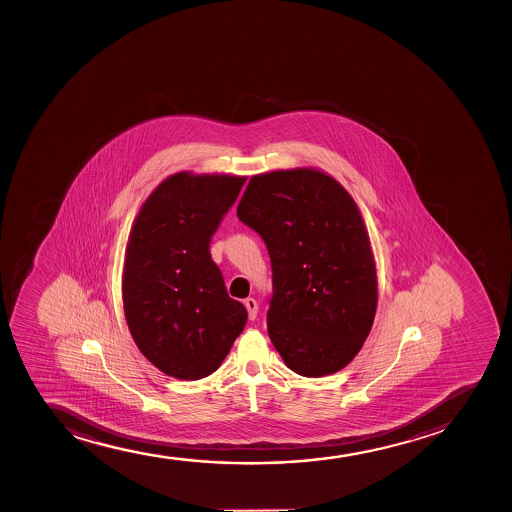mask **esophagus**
Instances as JSON below:
<instances>
[{"label":"esophagus","mask_w":512,"mask_h":512,"mask_svg":"<svg viewBox=\"0 0 512 512\" xmlns=\"http://www.w3.org/2000/svg\"><path fill=\"white\" fill-rule=\"evenodd\" d=\"M244 306H246L249 319H251V321L256 319V316H258V302H256L253 297H249V299L244 300Z\"/></svg>","instance_id":"34e87169"}]
</instances>
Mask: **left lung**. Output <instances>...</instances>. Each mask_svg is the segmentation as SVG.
I'll return each instance as SVG.
<instances>
[{
	"label": "left lung",
	"mask_w": 512,
	"mask_h": 512,
	"mask_svg": "<svg viewBox=\"0 0 512 512\" xmlns=\"http://www.w3.org/2000/svg\"><path fill=\"white\" fill-rule=\"evenodd\" d=\"M237 217L265 241L268 335L290 371L321 377L359 353L374 323L376 265L352 196L314 169L251 177Z\"/></svg>",
	"instance_id": "8db88e82"
}]
</instances>
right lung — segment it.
<instances>
[{"label": "right lung", "mask_w": 512, "mask_h": 512, "mask_svg": "<svg viewBox=\"0 0 512 512\" xmlns=\"http://www.w3.org/2000/svg\"><path fill=\"white\" fill-rule=\"evenodd\" d=\"M244 177H167L141 206L124 261V314L136 347L167 376L196 381L224 362L246 326L210 254Z\"/></svg>", "instance_id": "1"}]
</instances>
